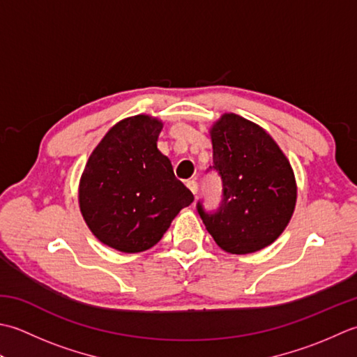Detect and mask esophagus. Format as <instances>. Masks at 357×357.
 I'll return each instance as SVG.
<instances>
[{"mask_svg":"<svg viewBox=\"0 0 357 357\" xmlns=\"http://www.w3.org/2000/svg\"><path fill=\"white\" fill-rule=\"evenodd\" d=\"M186 186H188L189 191H191L194 195L197 194V191H199V185H197V181H195V180H189V181H186Z\"/></svg>","mask_w":357,"mask_h":357,"instance_id":"esophagus-1","label":"esophagus"}]
</instances>
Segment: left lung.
<instances>
[{"mask_svg":"<svg viewBox=\"0 0 357 357\" xmlns=\"http://www.w3.org/2000/svg\"><path fill=\"white\" fill-rule=\"evenodd\" d=\"M209 135L223 202L214 214L199 203L202 220L223 251L264 250L285 231L294 213L297 185L289 160L264 128L237 114H223Z\"/></svg>","mask_w":357,"mask_h":357,"instance_id":"8db88e82","label":"left lung"}]
</instances>
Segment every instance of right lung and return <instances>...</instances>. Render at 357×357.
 Returning a JSON list of instances; mask_svg holds the SVG:
<instances>
[{
  "label": "right lung",
  "mask_w": 357,
  "mask_h": 357,
  "mask_svg": "<svg viewBox=\"0 0 357 357\" xmlns=\"http://www.w3.org/2000/svg\"><path fill=\"white\" fill-rule=\"evenodd\" d=\"M162 129L163 121L152 115L123 119L87 158L78 205L87 228L109 248L126 254L152 248L194 200L157 148Z\"/></svg>",
  "instance_id": "right-lung-1"
}]
</instances>
